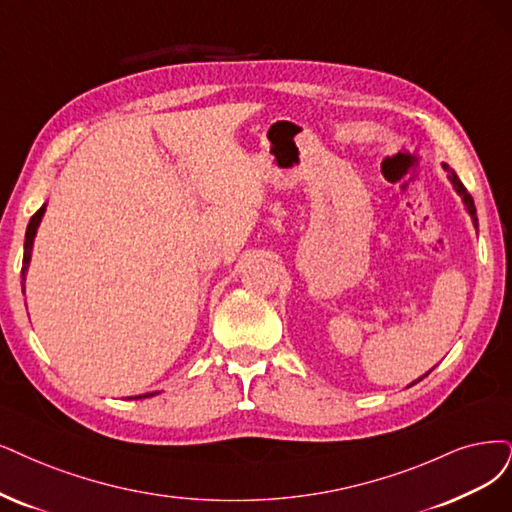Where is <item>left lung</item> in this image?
Listing matches in <instances>:
<instances>
[{"label":"left lung","instance_id":"8db88e82","mask_svg":"<svg viewBox=\"0 0 512 512\" xmlns=\"http://www.w3.org/2000/svg\"><path fill=\"white\" fill-rule=\"evenodd\" d=\"M443 168L447 170V177H449V181H451V185H453V189H456V192L462 196V202H464V206H466V211H468V215H470V219H472V223H475V227L479 225V219H477V208H475V200H472V196L466 192V187H464V183L460 181V177L453 173V168H449V164H443ZM430 373V371H428ZM426 373V375H428ZM424 377V375H422ZM420 377V380H422ZM420 380H415L413 384H418ZM411 384V386H413Z\"/></svg>","mask_w":512,"mask_h":512}]
</instances>
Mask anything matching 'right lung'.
I'll return each instance as SVG.
<instances>
[{"label":"right lung","instance_id":"1","mask_svg":"<svg viewBox=\"0 0 512 512\" xmlns=\"http://www.w3.org/2000/svg\"><path fill=\"white\" fill-rule=\"evenodd\" d=\"M44 211H46V204L31 217V221H29V225H27V234H25V255H23V270H21L23 293H25V274H27V270H29L31 251H33V240H35V234H37V227H40V221H42V217H44ZM147 396H154V392H147V394L135 396V399H147Z\"/></svg>","mask_w":512,"mask_h":512}]
</instances>
